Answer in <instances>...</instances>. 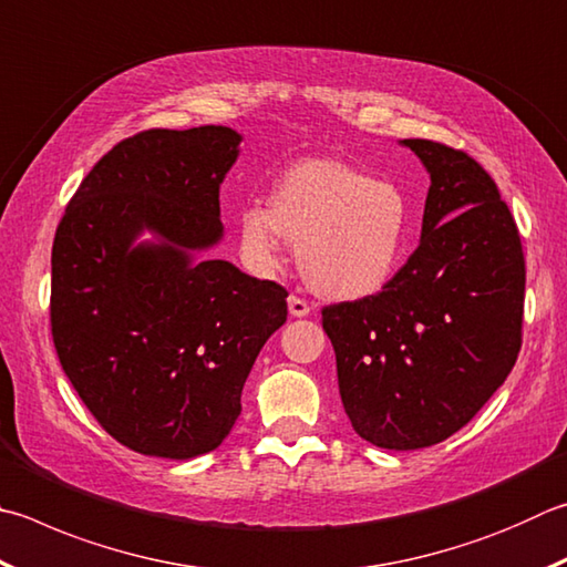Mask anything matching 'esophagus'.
Segmentation results:
<instances>
[{"mask_svg": "<svg viewBox=\"0 0 567 567\" xmlns=\"http://www.w3.org/2000/svg\"><path fill=\"white\" fill-rule=\"evenodd\" d=\"M287 307H290V315H292V317H307V315L312 312L310 302L302 300V297H297V295L287 297Z\"/></svg>", "mask_w": 567, "mask_h": 567, "instance_id": "obj_1", "label": "esophagus"}]
</instances>
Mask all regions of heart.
I'll list each match as a JSON object with an SVG mask.
<instances>
[{"label":"heart","instance_id":"1","mask_svg":"<svg viewBox=\"0 0 567 567\" xmlns=\"http://www.w3.org/2000/svg\"><path fill=\"white\" fill-rule=\"evenodd\" d=\"M285 240L315 292L359 300L389 282L406 243V205L391 183L347 163L312 158L277 181L270 208L255 203L240 215V248L255 270L285 262Z\"/></svg>","mask_w":567,"mask_h":567}]
</instances>
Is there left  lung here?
I'll return each instance as SVG.
<instances>
[{
  "instance_id": "1",
  "label": "left lung",
  "mask_w": 567,
  "mask_h": 567,
  "mask_svg": "<svg viewBox=\"0 0 567 567\" xmlns=\"http://www.w3.org/2000/svg\"><path fill=\"white\" fill-rule=\"evenodd\" d=\"M429 171L421 240L382 292L329 305L339 394L369 444L434 446L478 414L520 352L526 260L496 183L468 153L406 138Z\"/></svg>"
}]
</instances>
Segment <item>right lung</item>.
Here are the masks:
<instances>
[{
  "label": "right lung",
  "mask_w": 567,
  "mask_h": 567,
  "mask_svg": "<svg viewBox=\"0 0 567 567\" xmlns=\"http://www.w3.org/2000/svg\"><path fill=\"white\" fill-rule=\"evenodd\" d=\"M243 136L151 128L113 146L69 200L51 248V337L118 444L161 458L218 449L287 290L198 257L223 240L220 183ZM143 231L153 241H138Z\"/></svg>",
  "instance_id": "right-lung-1"
}]
</instances>
